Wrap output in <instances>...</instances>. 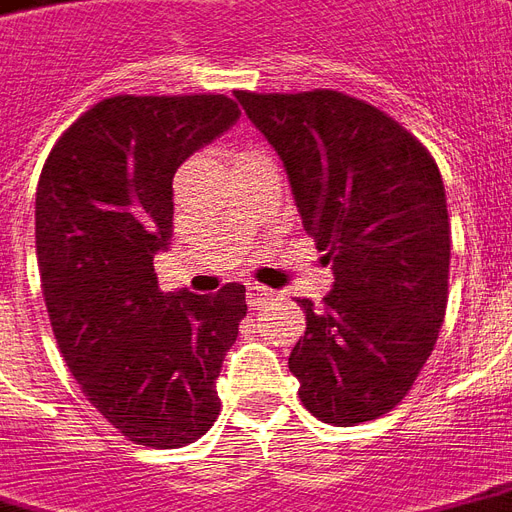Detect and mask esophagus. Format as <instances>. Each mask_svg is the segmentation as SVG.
Instances as JSON below:
<instances>
[{
  "label": "esophagus",
  "instance_id": "1",
  "mask_svg": "<svg viewBox=\"0 0 512 512\" xmlns=\"http://www.w3.org/2000/svg\"><path fill=\"white\" fill-rule=\"evenodd\" d=\"M245 297H248V305H251V308H264V305L275 297V292L267 289V286L251 283V286H248V292H245Z\"/></svg>",
  "mask_w": 512,
  "mask_h": 512
}]
</instances>
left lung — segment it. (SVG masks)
<instances>
[{"instance_id":"obj_1","label":"left lung","mask_w":512,"mask_h":512,"mask_svg":"<svg viewBox=\"0 0 512 512\" xmlns=\"http://www.w3.org/2000/svg\"><path fill=\"white\" fill-rule=\"evenodd\" d=\"M281 155L305 231L333 264V292L300 302L289 357L322 423L382 417L404 401L445 322L450 218L431 152L371 103L335 89H237Z\"/></svg>"}]
</instances>
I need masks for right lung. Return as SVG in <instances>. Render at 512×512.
Listing matches in <instances>:
<instances>
[{"instance_id":"obj_1","label":"right lung","mask_w":512,"mask_h":512,"mask_svg":"<svg viewBox=\"0 0 512 512\" xmlns=\"http://www.w3.org/2000/svg\"><path fill=\"white\" fill-rule=\"evenodd\" d=\"M237 117L210 92L106 98L59 136L37 182V267L59 352L133 445L185 447L218 420L245 286L163 294L152 259L169 248L174 174Z\"/></svg>"}]
</instances>
